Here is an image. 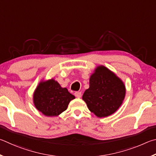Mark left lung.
Returning <instances> with one entry per match:
<instances>
[{
	"instance_id": "obj_1",
	"label": "left lung",
	"mask_w": 156,
	"mask_h": 156,
	"mask_svg": "<svg viewBox=\"0 0 156 156\" xmlns=\"http://www.w3.org/2000/svg\"><path fill=\"white\" fill-rule=\"evenodd\" d=\"M74 99L67 88H62L53 79L40 81L34 94L35 107L46 116L59 115Z\"/></svg>"
}]
</instances>
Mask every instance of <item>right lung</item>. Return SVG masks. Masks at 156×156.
<instances>
[{"label": "right lung", "instance_id": "obj_1", "mask_svg": "<svg viewBox=\"0 0 156 156\" xmlns=\"http://www.w3.org/2000/svg\"><path fill=\"white\" fill-rule=\"evenodd\" d=\"M125 97V86L121 79L103 66H99L90 78V87L82 99L89 110L98 117L114 114Z\"/></svg>", "mask_w": 156, "mask_h": 156}]
</instances>
